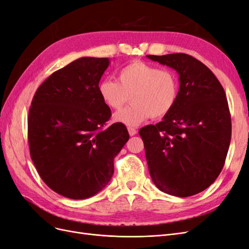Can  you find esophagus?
I'll use <instances>...</instances> for the list:
<instances>
[{"label":"esophagus","instance_id":"obj_1","mask_svg":"<svg viewBox=\"0 0 249 249\" xmlns=\"http://www.w3.org/2000/svg\"><path fill=\"white\" fill-rule=\"evenodd\" d=\"M127 131H129V134H130V136H134V135H136L137 134V131H136V129H135V127H127Z\"/></svg>","mask_w":249,"mask_h":249}]
</instances>
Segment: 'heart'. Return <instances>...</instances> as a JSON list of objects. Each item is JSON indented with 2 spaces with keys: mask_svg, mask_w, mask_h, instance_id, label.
I'll return each mask as SVG.
<instances>
[{
  "mask_svg": "<svg viewBox=\"0 0 249 249\" xmlns=\"http://www.w3.org/2000/svg\"><path fill=\"white\" fill-rule=\"evenodd\" d=\"M103 102L123 108L131 95L132 105L114 114L116 123L137 126L149 117L162 118L175 107L178 83L175 72L143 61H133L118 72V82L105 79L99 85Z\"/></svg>",
  "mask_w": 249,
  "mask_h": 249,
  "instance_id": "1",
  "label": "heart"
}]
</instances>
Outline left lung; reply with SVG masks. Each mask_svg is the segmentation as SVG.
<instances>
[{
    "mask_svg": "<svg viewBox=\"0 0 249 249\" xmlns=\"http://www.w3.org/2000/svg\"><path fill=\"white\" fill-rule=\"evenodd\" d=\"M146 57L175 70L179 81L175 107L162 122L139 130L149 175L161 191L191 196L223 168L231 136L227 96L215 74L190 55Z\"/></svg>",
    "mask_w": 249,
    "mask_h": 249,
    "instance_id": "left-lung-1",
    "label": "left lung"
}]
</instances>
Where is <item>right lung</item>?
<instances>
[{
  "instance_id": "right-lung-1",
  "label": "right lung",
  "mask_w": 249,
  "mask_h": 249,
  "mask_svg": "<svg viewBox=\"0 0 249 249\" xmlns=\"http://www.w3.org/2000/svg\"><path fill=\"white\" fill-rule=\"evenodd\" d=\"M108 58L82 57L53 72L29 110L31 159L53 191L71 199L99 193L114 172V158L129 140L124 124H105L111 110L99 93Z\"/></svg>"
}]
</instances>
